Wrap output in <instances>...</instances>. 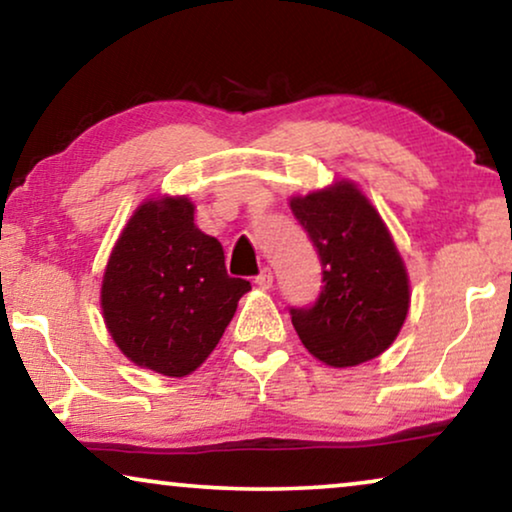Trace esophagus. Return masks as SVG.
<instances>
[{"mask_svg":"<svg viewBox=\"0 0 512 512\" xmlns=\"http://www.w3.org/2000/svg\"><path fill=\"white\" fill-rule=\"evenodd\" d=\"M256 284L261 286V289H270V286H272V270L270 268H263L261 272H258Z\"/></svg>","mask_w":512,"mask_h":512,"instance_id":"34e87169","label":"esophagus"}]
</instances>
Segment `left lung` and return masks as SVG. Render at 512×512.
Masks as SVG:
<instances>
[{
	"label": "left lung",
	"instance_id": "8db88e82",
	"mask_svg": "<svg viewBox=\"0 0 512 512\" xmlns=\"http://www.w3.org/2000/svg\"><path fill=\"white\" fill-rule=\"evenodd\" d=\"M291 212L324 275L310 307H291L298 338L333 368L375 359L396 340L410 307L408 272L387 226L349 181L291 198Z\"/></svg>",
	"mask_w": 512,
	"mask_h": 512
}]
</instances>
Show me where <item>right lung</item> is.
Returning <instances> with one entry per match:
<instances>
[{"instance_id":"add662e5","label":"right lung","mask_w":512,"mask_h":512,"mask_svg":"<svg viewBox=\"0 0 512 512\" xmlns=\"http://www.w3.org/2000/svg\"><path fill=\"white\" fill-rule=\"evenodd\" d=\"M188 198L137 207L102 279V314L118 349L137 366L167 377L191 375L251 291L230 277L216 237L193 223Z\"/></svg>"}]
</instances>
